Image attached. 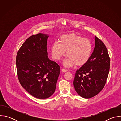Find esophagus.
<instances>
[{"instance_id": "1", "label": "esophagus", "mask_w": 121, "mask_h": 121, "mask_svg": "<svg viewBox=\"0 0 121 121\" xmlns=\"http://www.w3.org/2000/svg\"><path fill=\"white\" fill-rule=\"evenodd\" d=\"M61 71H62V72H66L68 71L67 70L65 69H64V68H62V69H61Z\"/></svg>"}]
</instances>
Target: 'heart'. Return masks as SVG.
I'll use <instances>...</instances> for the list:
<instances>
[{"instance_id":"obj_1","label":"heart","mask_w":121,"mask_h":121,"mask_svg":"<svg viewBox=\"0 0 121 121\" xmlns=\"http://www.w3.org/2000/svg\"><path fill=\"white\" fill-rule=\"evenodd\" d=\"M58 40L59 43H53L50 48L52 56L54 60L60 59L66 52L67 57L64 61V65L66 67L75 65L82 66L89 61L92 45L89 38H83L75 33H69L61 35Z\"/></svg>"}]
</instances>
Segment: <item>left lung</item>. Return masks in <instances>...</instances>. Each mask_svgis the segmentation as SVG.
<instances>
[{
  "instance_id": "8db88e82",
  "label": "left lung",
  "mask_w": 121,
  "mask_h": 121,
  "mask_svg": "<svg viewBox=\"0 0 121 121\" xmlns=\"http://www.w3.org/2000/svg\"><path fill=\"white\" fill-rule=\"evenodd\" d=\"M95 47L89 61L76 71L73 84L77 93L89 99L104 88L108 78L110 58L107 48L100 39L95 36Z\"/></svg>"
}]
</instances>
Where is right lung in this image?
<instances>
[{
    "label": "right lung",
    "instance_id": "obj_1",
    "mask_svg": "<svg viewBox=\"0 0 121 121\" xmlns=\"http://www.w3.org/2000/svg\"><path fill=\"white\" fill-rule=\"evenodd\" d=\"M48 34L29 37L16 56L17 71L22 87L32 96L47 99L55 91L60 67L47 56Z\"/></svg>",
    "mask_w": 121,
    "mask_h": 121
}]
</instances>
